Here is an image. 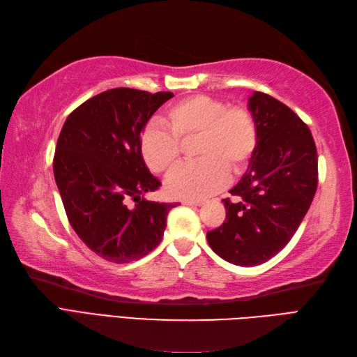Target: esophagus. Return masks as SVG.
I'll return each mask as SVG.
<instances>
[{"label":"esophagus","mask_w":357,"mask_h":357,"mask_svg":"<svg viewBox=\"0 0 357 357\" xmlns=\"http://www.w3.org/2000/svg\"><path fill=\"white\" fill-rule=\"evenodd\" d=\"M183 204H186V206H202L203 202H200V200H185Z\"/></svg>","instance_id":"obj_1"}]
</instances>
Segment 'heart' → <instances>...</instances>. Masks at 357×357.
<instances>
[{
	"label": "heart",
	"mask_w": 357,
	"mask_h": 357,
	"mask_svg": "<svg viewBox=\"0 0 357 357\" xmlns=\"http://www.w3.org/2000/svg\"><path fill=\"white\" fill-rule=\"evenodd\" d=\"M163 123L148 125L139 139L140 154L154 174L171 172L180 160V142L197 137L194 155L200 162L180 166L166 181L177 199L199 200L217 192L226 185L227 171L240 174L248 166L258 144L255 117L248 108L202 94L171 105Z\"/></svg>",
	"instance_id": "b5f03b06"
}]
</instances>
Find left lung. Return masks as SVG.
Here are the masks:
<instances>
[{"mask_svg": "<svg viewBox=\"0 0 357 357\" xmlns=\"http://www.w3.org/2000/svg\"><path fill=\"white\" fill-rule=\"evenodd\" d=\"M258 144L249 168L225 199L226 220L208 232L211 249L227 263L259 266L286 248L318 188V154L308 126L282 102L249 98Z\"/></svg>", "mask_w": 357, "mask_h": 357, "instance_id": "8db88e82", "label": "left lung"}]
</instances>
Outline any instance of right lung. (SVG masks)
Here are the masks:
<instances>
[{"label": "right lung", "instance_id": "obj_1", "mask_svg": "<svg viewBox=\"0 0 357 357\" xmlns=\"http://www.w3.org/2000/svg\"><path fill=\"white\" fill-rule=\"evenodd\" d=\"M171 91L113 89L71 113L53 158L54 180L71 227L109 263H131L155 249L177 203L145 199L162 183L144 162L139 139ZM137 203L131 208L128 202Z\"/></svg>", "mask_w": 357, "mask_h": 357}]
</instances>
